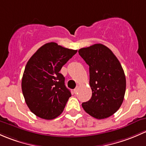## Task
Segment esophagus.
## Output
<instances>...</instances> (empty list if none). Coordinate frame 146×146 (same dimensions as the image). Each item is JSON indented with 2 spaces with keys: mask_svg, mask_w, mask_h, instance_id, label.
Returning <instances> with one entry per match:
<instances>
[{
  "mask_svg": "<svg viewBox=\"0 0 146 146\" xmlns=\"http://www.w3.org/2000/svg\"><path fill=\"white\" fill-rule=\"evenodd\" d=\"M77 90H78V87H76V88H75L74 89V94H76V93H77Z\"/></svg>",
  "mask_w": 146,
  "mask_h": 146,
  "instance_id": "esophagus-1",
  "label": "esophagus"
}]
</instances>
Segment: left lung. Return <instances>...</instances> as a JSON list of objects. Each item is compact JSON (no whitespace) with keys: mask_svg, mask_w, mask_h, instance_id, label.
I'll return each instance as SVG.
<instances>
[{"mask_svg":"<svg viewBox=\"0 0 146 146\" xmlns=\"http://www.w3.org/2000/svg\"><path fill=\"white\" fill-rule=\"evenodd\" d=\"M79 54L89 66L92 90L91 98L82 103V108L98 119L109 117L124 100L126 77L122 67L112 50L100 43L79 49Z\"/></svg>","mask_w":146,"mask_h":146,"instance_id":"8db88e82","label":"left lung"}]
</instances>
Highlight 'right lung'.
Wrapping results in <instances>:
<instances>
[{
	"label": "right lung",
	"instance_id": "add662e5",
	"mask_svg": "<svg viewBox=\"0 0 146 146\" xmlns=\"http://www.w3.org/2000/svg\"><path fill=\"white\" fill-rule=\"evenodd\" d=\"M76 52L50 42L39 48L27 63L22 93L28 108L38 117L52 119L64 110L72 94L60 71Z\"/></svg>",
	"mask_w": 146,
	"mask_h": 146
}]
</instances>
